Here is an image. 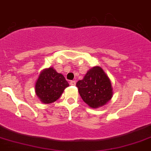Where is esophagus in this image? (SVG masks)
Listing matches in <instances>:
<instances>
[{
    "mask_svg": "<svg viewBox=\"0 0 151 151\" xmlns=\"http://www.w3.org/2000/svg\"><path fill=\"white\" fill-rule=\"evenodd\" d=\"M70 85H71V86H75V85H76L75 80H72V81L70 82Z\"/></svg>",
    "mask_w": 151,
    "mask_h": 151,
    "instance_id": "1",
    "label": "esophagus"
}]
</instances>
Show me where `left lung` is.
<instances>
[{"label": "left lung", "instance_id": "1", "mask_svg": "<svg viewBox=\"0 0 151 151\" xmlns=\"http://www.w3.org/2000/svg\"><path fill=\"white\" fill-rule=\"evenodd\" d=\"M76 86L83 100L91 108L105 105L114 94L109 77L99 66L89 69Z\"/></svg>", "mask_w": 151, "mask_h": 151}]
</instances>
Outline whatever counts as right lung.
I'll return each instance as SVG.
<instances>
[{
    "instance_id": "right-lung-1",
    "label": "right lung",
    "mask_w": 151,
    "mask_h": 151,
    "mask_svg": "<svg viewBox=\"0 0 151 151\" xmlns=\"http://www.w3.org/2000/svg\"><path fill=\"white\" fill-rule=\"evenodd\" d=\"M68 86L64 76L50 67L43 69L39 74L35 83V93L43 103H52L60 97Z\"/></svg>"
}]
</instances>
